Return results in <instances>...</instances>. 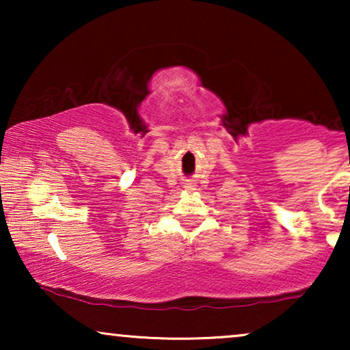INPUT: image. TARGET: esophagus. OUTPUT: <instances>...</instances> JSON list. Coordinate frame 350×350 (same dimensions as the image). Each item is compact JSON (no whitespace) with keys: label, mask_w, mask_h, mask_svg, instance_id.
<instances>
[{"label":"esophagus","mask_w":350,"mask_h":350,"mask_svg":"<svg viewBox=\"0 0 350 350\" xmlns=\"http://www.w3.org/2000/svg\"><path fill=\"white\" fill-rule=\"evenodd\" d=\"M185 188L188 189V191H194V189H196V185H194V183H191V181H189V183H186V185H185Z\"/></svg>","instance_id":"esophagus-1"}]
</instances>
